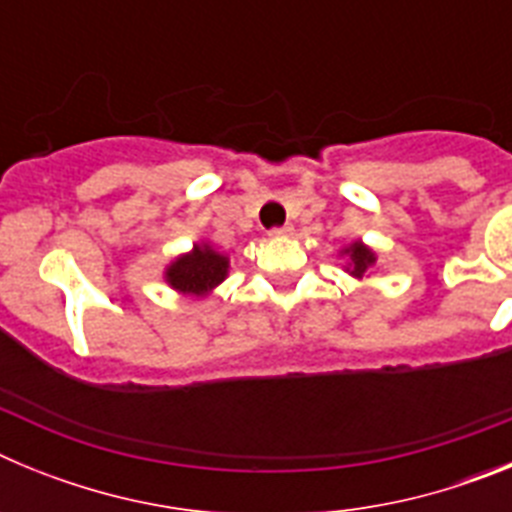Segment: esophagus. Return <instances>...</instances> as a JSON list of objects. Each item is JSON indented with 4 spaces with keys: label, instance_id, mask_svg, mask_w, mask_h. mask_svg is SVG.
Segmentation results:
<instances>
[{
    "label": "esophagus",
    "instance_id": "esophagus-1",
    "mask_svg": "<svg viewBox=\"0 0 512 512\" xmlns=\"http://www.w3.org/2000/svg\"><path fill=\"white\" fill-rule=\"evenodd\" d=\"M269 235H274V238H282V235H292V225H277V228H271Z\"/></svg>",
    "mask_w": 512,
    "mask_h": 512
}]
</instances>
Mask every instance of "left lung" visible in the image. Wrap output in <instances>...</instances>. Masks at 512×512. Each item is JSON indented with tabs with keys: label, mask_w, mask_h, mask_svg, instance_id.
<instances>
[{
	"label": "left lung",
	"mask_w": 512,
	"mask_h": 512,
	"mask_svg": "<svg viewBox=\"0 0 512 512\" xmlns=\"http://www.w3.org/2000/svg\"><path fill=\"white\" fill-rule=\"evenodd\" d=\"M351 261H354V274L361 277L366 271V266L374 264V253L369 251V248L361 246V243H354V246H351Z\"/></svg>",
	"instance_id": "8db88e82"
}]
</instances>
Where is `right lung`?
<instances>
[{
    "label": "right lung",
    "mask_w": 512,
    "mask_h": 512,
    "mask_svg": "<svg viewBox=\"0 0 512 512\" xmlns=\"http://www.w3.org/2000/svg\"><path fill=\"white\" fill-rule=\"evenodd\" d=\"M228 271V259L212 251L210 246H194L189 256H182L179 261L169 266L166 279L174 289L187 292V295H205L212 287L225 279Z\"/></svg>",
    "instance_id": "right-lung-1"
}]
</instances>
